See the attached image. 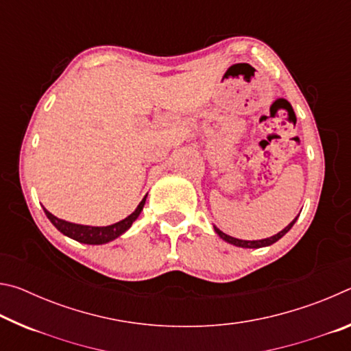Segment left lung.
<instances>
[{
    "mask_svg": "<svg viewBox=\"0 0 351 351\" xmlns=\"http://www.w3.org/2000/svg\"><path fill=\"white\" fill-rule=\"evenodd\" d=\"M295 219H297V217L293 219V221H291L287 228H285L283 230H280V232L278 234H276L274 237H269V239H265V240H255V241H249V240H239V239H234V237H230V235H228V234H224V232H221V230L219 229H217L215 228V232L221 237L223 240H226L228 243H230V245H235V246H240V247H263V246H269V245H272V243H276L277 240H280L282 237L288 232V230L293 228V224L295 223Z\"/></svg>",
    "mask_w": 351,
    "mask_h": 351,
    "instance_id": "obj_1",
    "label": "left lung"
}]
</instances>
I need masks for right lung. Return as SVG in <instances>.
<instances>
[{
	"instance_id": "add662e5",
	"label": "right lung",
	"mask_w": 351,
	"mask_h": 351,
	"mask_svg": "<svg viewBox=\"0 0 351 351\" xmlns=\"http://www.w3.org/2000/svg\"><path fill=\"white\" fill-rule=\"evenodd\" d=\"M145 198L147 197H144V199L141 201L138 209H136L132 215H128L125 219H122V221L119 223H114L111 226H104V228H96V226H82V224L64 221V219L57 218L52 215L51 212H47L45 207L43 209H45L46 217L49 218V221L54 224L63 235H66L75 241L86 243V245H104V243H108L111 240L117 239L119 235H122L125 230L132 228L133 221L139 217L142 209H144Z\"/></svg>"
}]
</instances>
